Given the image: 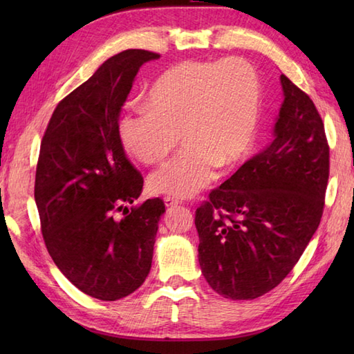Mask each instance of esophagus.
<instances>
[{"label":"esophagus","instance_id":"esophagus-1","mask_svg":"<svg viewBox=\"0 0 354 354\" xmlns=\"http://www.w3.org/2000/svg\"><path fill=\"white\" fill-rule=\"evenodd\" d=\"M183 202V199H179V198H176V196H165L164 198V204H165V207H175V205H178V204H181Z\"/></svg>","mask_w":354,"mask_h":354}]
</instances>
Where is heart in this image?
Masks as SVG:
<instances>
[{"label": "heart", "instance_id": "1", "mask_svg": "<svg viewBox=\"0 0 354 354\" xmlns=\"http://www.w3.org/2000/svg\"><path fill=\"white\" fill-rule=\"evenodd\" d=\"M260 115V80L243 59L185 61L165 70L149 89L146 106L127 109L118 135L141 162L167 156L181 140L187 146L149 178L155 193L192 196L252 147Z\"/></svg>", "mask_w": 354, "mask_h": 354}]
</instances>
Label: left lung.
<instances>
[{"label":"left lung","instance_id":"1","mask_svg":"<svg viewBox=\"0 0 354 354\" xmlns=\"http://www.w3.org/2000/svg\"><path fill=\"white\" fill-rule=\"evenodd\" d=\"M284 102L274 140L196 208L199 263L230 299L280 284L318 230L330 173L324 123L312 99L280 76Z\"/></svg>","mask_w":354,"mask_h":354}]
</instances>
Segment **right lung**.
Listing matches in <instances>:
<instances>
[{
    "label": "right lung",
    "mask_w": 354,
    "mask_h": 354,
    "mask_svg": "<svg viewBox=\"0 0 354 354\" xmlns=\"http://www.w3.org/2000/svg\"><path fill=\"white\" fill-rule=\"evenodd\" d=\"M158 57L147 50L109 57L59 102L41 141L35 201L45 246L79 290L102 301L145 283L165 212L160 198L127 208L145 179L118 135L120 109L140 66Z\"/></svg>",
    "instance_id": "add662e5"
}]
</instances>
